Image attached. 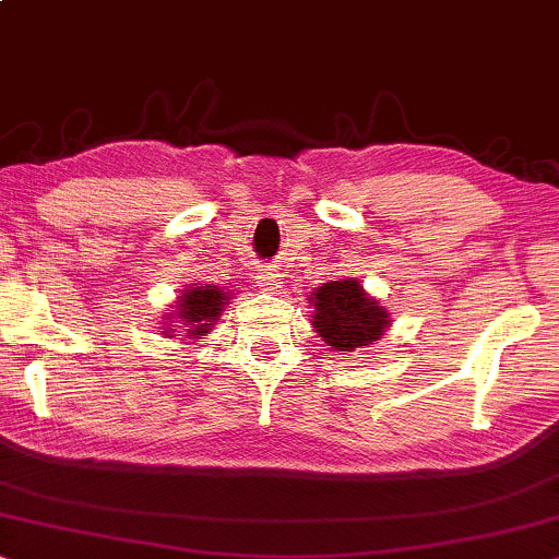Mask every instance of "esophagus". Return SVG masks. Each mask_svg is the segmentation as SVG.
<instances>
[{
  "instance_id": "34e87169",
  "label": "esophagus",
  "mask_w": 559,
  "mask_h": 559,
  "mask_svg": "<svg viewBox=\"0 0 559 559\" xmlns=\"http://www.w3.org/2000/svg\"><path fill=\"white\" fill-rule=\"evenodd\" d=\"M255 278H258V286H263L265 292H275V288H281V273H275L273 267H263Z\"/></svg>"
}]
</instances>
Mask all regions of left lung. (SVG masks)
Returning a JSON list of instances; mask_svg holds the SVG:
<instances>
[{
  "label": "left lung",
  "instance_id": "8db88e82",
  "mask_svg": "<svg viewBox=\"0 0 559 559\" xmlns=\"http://www.w3.org/2000/svg\"><path fill=\"white\" fill-rule=\"evenodd\" d=\"M314 326L326 345L355 349L373 345L389 326L385 309L362 292L357 281H330L314 292ZM309 299V301H311Z\"/></svg>",
  "mask_w": 559,
  "mask_h": 559
}]
</instances>
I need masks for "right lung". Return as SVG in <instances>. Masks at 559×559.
I'll use <instances>...</instances> for the list:
<instances>
[{"mask_svg": "<svg viewBox=\"0 0 559 559\" xmlns=\"http://www.w3.org/2000/svg\"><path fill=\"white\" fill-rule=\"evenodd\" d=\"M229 296L222 294L219 288L214 286H197L191 292H186L183 296H178V326H189V334L186 337H199L210 332L212 322H217V317L222 314V307H225Z\"/></svg>", "mask_w": 559, "mask_h": 559, "instance_id": "obj_1", "label": "right lung"}]
</instances>
